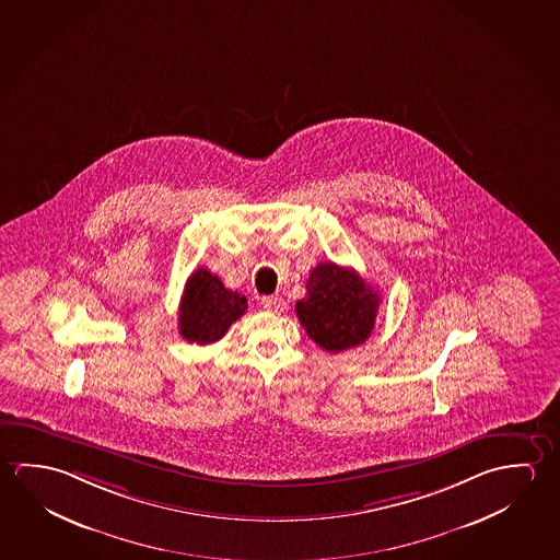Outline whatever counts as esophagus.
<instances>
[{
    "mask_svg": "<svg viewBox=\"0 0 560 560\" xmlns=\"http://www.w3.org/2000/svg\"><path fill=\"white\" fill-rule=\"evenodd\" d=\"M261 306L269 312H281L284 308V301L281 296H264Z\"/></svg>",
    "mask_w": 560,
    "mask_h": 560,
    "instance_id": "34e87169",
    "label": "esophagus"
}]
</instances>
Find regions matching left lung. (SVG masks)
Returning a JSON list of instances; mask_svg holds the SVG:
<instances>
[{
    "instance_id": "8db88e82",
    "label": "left lung",
    "mask_w": 560,
    "mask_h": 560,
    "mask_svg": "<svg viewBox=\"0 0 560 560\" xmlns=\"http://www.w3.org/2000/svg\"><path fill=\"white\" fill-rule=\"evenodd\" d=\"M381 296L355 269L318 264L306 281V296L296 301V316L322 349L339 353L365 343L375 328Z\"/></svg>"
}]
</instances>
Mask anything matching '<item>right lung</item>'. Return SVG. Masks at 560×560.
<instances>
[{
	"instance_id": "right-lung-1",
	"label": "right lung",
	"mask_w": 560,
	"mask_h": 560,
	"mask_svg": "<svg viewBox=\"0 0 560 560\" xmlns=\"http://www.w3.org/2000/svg\"><path fill=\"white\" fill-rule=\"evenodd\" d=\"M246 308V296L230 291L207 267H199L185 283L179 303V334L189 343H214Z\"/></svg>"
}]
</instances>
